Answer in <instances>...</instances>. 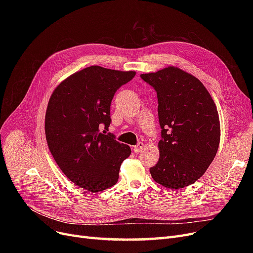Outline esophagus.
Masks as SVG:
<instances>
[{"mask_svg":"<svg viewBox=\"0 0 253 253\" xmlns=\"http://www.w3.org/2000/svg\"><path fill=\"white\" fill-rule=\"evenodd\" d=\"M143 148H144V143L143 142H138L135 145V147H133V151H134V153H139Z\"/></svg>","mask_w":253,"mask_h":253,"instance_id":"obj_1","label":"esophagus"}]
</instances>
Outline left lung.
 <instances>
[{"mask_svg":"<svg viewBox=\"0 0 253 253\" xmlns=\"http://www.w3.org/2000/svg\"><path fill=\"white\" fill-rule=\"evenodd\" d=\"M157 92L160 158L151 175L168 189L185 188L213 161L220 140L216 105L204 85L174 66L140 75Z\"/></svg>","mask_w":253,"mask_h":253,"instance_id":"8db88e82","label":"left lung"}]
</instances>
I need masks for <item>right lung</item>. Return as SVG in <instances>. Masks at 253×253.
<instances>
[{"label":"right lung","instance_id":"1","mask_svg":"<svg viewBox=\"0 0 253 253\" xmlns=\"http://www.w3.org/2000/svg\"><path fill=\"white\" fill-rule=\"evenodd\" d=\"M135 74L92 65L66 78L49 99L48 148L66 177L89 192L116 184L120 167L131 154L129 145L112 133L102 134L99 128H109L115 93Z\"/></svg>","mask_w":253,"mask_h":253}]
</instances>
